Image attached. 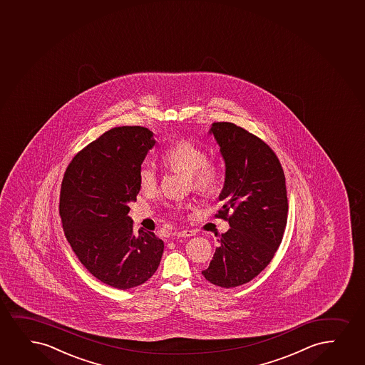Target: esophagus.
Returning a JSON list of instances; mask_svg holds the SVG:
<instances>
[{
	"instance_id": "1",
	"label": "esophagus",
	"mask_w": 365,
	"mask_h": 365,
	"mask_svg": "<svg viewBox=\"0 0 365 365\" xmlns=\"http://www.w3.org/2000/svg\"><path fill=\"white\" fill-rule=\"evenodd\" d=\"M194 235H195V232L192 230H182V231H178L177 236L178 237H192Z\"/></svg>"
}]
</instances>
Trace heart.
<instances>
[{
	"label": "heart",
	"instance_id": "1",
	"mask_svg": "<svg viewBox=\"0 0 365 365\" xmlns=\"http://www.w3.org/2000/svg\"><path fill=\"white\" fill-rule=\"evenodd\" d=\"M163 161L170 171L187 173L192 187L199 193L214 194L220 188L222 182L220 167L207 160V153L202 146L189 140H180L172 144L163 153ZM139 183L144 190H153L158 185V172L149 163L141 165L139 170Z\"/></svg>",
	"mask_w": 365,
	"mask_h": 365
}]
</instances>
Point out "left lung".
<instances>
[{
	"label": "left lung",
	"mask_w": 365,
	"mask_h": 365,
	"mask_svg": "<svg viewBox=\"0 0 365 365\" xmlns=\"http://www.w3.org/2000/svg\"><path fill=\"white\" fill-rule=\"evenodd\" d=\"M225 161V183L216 214L229 221L204 278L235 288L264 269L283 239L288 219L285 176L274 151L263 140L234 123H212L209 130ZM232 215L229 216L228 214Z\"/></svg>",
	"instance_id": "obj_1"
}]
</instances>
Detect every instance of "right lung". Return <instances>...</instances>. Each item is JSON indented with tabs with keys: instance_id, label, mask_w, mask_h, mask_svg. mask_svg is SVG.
<instances>
[{
	"instance_id": "obj_1",
	"label": "right lung",
	"mask_w": 365,
	"mask_h": 365,
	"mask_svg": "<svg viewBox=\"0 0 365 365\" xmlns=\"http://www.w3.org/2000/svg\"><path fill=\"white\" fill-rule=\"evenodd\" d=\"M144 126H118L68 163L59 212L72 251L91 274L113 288L144 284L158 270L163 241L134 231L129 204L139 194V170L156 141Z\"/></svg>"
}]
</instances>
